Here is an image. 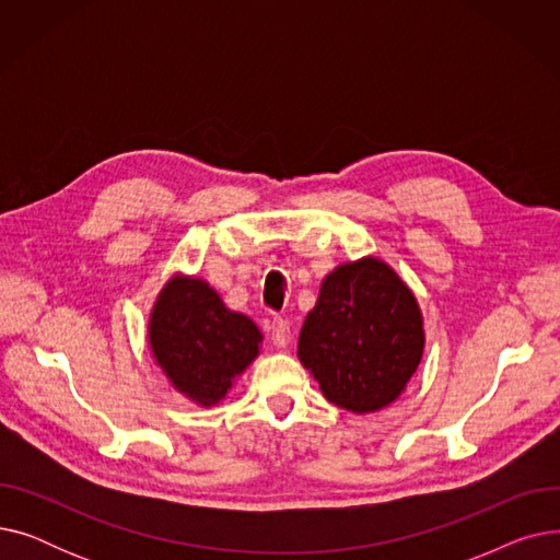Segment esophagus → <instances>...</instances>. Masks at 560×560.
Masks as SVG:
<instances>
[{"instance_id":"34e87169","label":"esophagus","mask_w":560,"mask_h":560,"mask_svg":"<svg viewBox=\"0 0 560 560\" xmlns=\"http://www.w3.org/2000/svg\"><path fill=\"white\" fill-rule=\"evenodd\" d=\"M268 329H270V338H272L275 347H288V342H290V325H288V319L275 317L270 322Z\"/></svg>"}]
</instances>
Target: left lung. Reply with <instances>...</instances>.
Wrapping results in <instances>:
<instances>
[{
  "label": "left lung",
  "mask_w": 560,
  "mask_h": 560,
  "mask_svg": "<svg viewBox=\"0 0 560 560\" xmlns=\"http://www.w3.org/2000/svg\"><path fill=\"white\" fill-rule=\"evenodd\" d=\"M424 345L416 292L386 260L363 256L322 279L300 331L298 359L331 404L365 416L401 397Z\"/></svg>",
  "instance_id": "obj_1"
}]
</instances>
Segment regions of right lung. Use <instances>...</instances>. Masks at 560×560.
Wrapping results in <instances>:
<instances>
[{
	"label": "right lung",
	"mask_w": 560,
	"mask_h": 560,
	"mask_svg": "<svg viewBox=\"0 0 560 560\" xmlns=\"http://www.w3.org/2000/svg\"><path fill=\"white\" fill-rule=\"evenodd\" d=\"M147 347L176 393L211 408L258 359L262 331L206 279L174 272L147 319Z\"/></svg>",
	"instance_id": "add662e5"
}]
</instances>
